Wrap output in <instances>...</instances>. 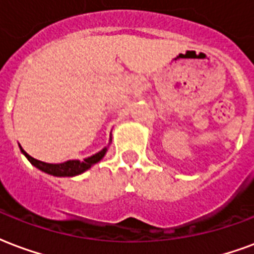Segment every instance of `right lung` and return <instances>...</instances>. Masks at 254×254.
<instances>
[{
	"mask_svg": "<svg viewBox=\"0 0 254 254\" xmlns=\"http://www.w3.org/2000/svg\"><path fill=\"white\" fill-rule=\"evenodd\" d=\"M110 142H112V137H110L108 146L101 149L100 152H97L96 154H93L90 157L84 158L82 161H80V160H69V161L61 162V164H48V162L40 161V160H36V158H33L32 156H29L28 153L21 148V145H19V149H21V153L24 154L25 157L28 158L29 162H30L33 166H36L37 169H40L41 172H44V173L54 176V177H74V176L82 174L84 172L90 169L93 165H96L97 162L101 161L102 158L105 157Z\"/></svg>",
	"mask_w": 254,
	"mask_h": 254,
	"instance_id": "obj_1",
	"label": "right lung"
}]
</instances>
